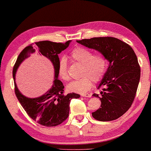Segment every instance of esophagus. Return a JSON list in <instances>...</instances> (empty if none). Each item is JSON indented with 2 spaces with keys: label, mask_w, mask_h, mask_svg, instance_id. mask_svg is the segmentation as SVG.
I'll use <instances>...</instances> for the list:
<instances>
[{
  "label": "esophagus",
  "mask_w": 151,
  "mask_h": 151,
  "mask_svg": "<svg viewBox=\"0 0 151 151\" xmlns=\"http://www.w3.org/2000/svg\"><path fill=\"white\" fill-rule=\"evenodd\" d=\"M81 96L86 97V98H91V95L89 93H82L81 94Z\"/></svg>",
  "instance_id": "34e87169"
}]
</instances>
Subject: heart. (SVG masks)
Instances as JSON below:
<instances>
[{
  "label": "heart",
  "instance_id": "heart-1",
  "mask_svg": "<svg viewBox=\"0 0 151 151\" xmlns=\"http://www.w3.org/2000/svg\"><path fill=\"white\" fill-rule=\"evenodd\" d=\"M72 58L83 65L81 78L68 84L67 90L77 93H84L91 88L93 82H99L102 80L106 73L108 63L107 60L101 53L93 54L92 51L82 47H77L71 53ZM58 75L65 81L70 79L68 71L67 61L65 58L60 60Z\"/></svg>",
  "mask_w": 151,
  "mask_h": 151
}]
</instances>
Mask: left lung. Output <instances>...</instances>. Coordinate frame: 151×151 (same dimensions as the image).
Masks as SVG:
<instances>
[{"label": "left lung", "mask_w": 151, "mask_h": 151, "mask_svg": "<svg viewBox=\"0 0 151 151\" xmlns=\"http://www.w3.org/2000/svg\"><path fill=\"white\" fill-rule=\"evenodd\" d=\"M98 51L109 62L106 73L99 84L102 88L100 109L92 116L102 122L112 121L124 114L133 104L140 79V67L133 49L127 43L113 37H99L77 40Z\"/></svg>", "instance_id": "8db88e82"}]
</instances>
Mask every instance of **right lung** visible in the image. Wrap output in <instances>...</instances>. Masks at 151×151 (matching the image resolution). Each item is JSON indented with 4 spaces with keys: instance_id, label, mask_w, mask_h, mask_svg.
Listing matches in <instances>:
<instances>
[{
    "instance_id": "1",
    "label": "right lung",
    "mask_w": 151,
    "mask_h": 151,
    "mask_svg": "<svg viewBox=\"0 0 151 151\" xmlns=\"http://www.w3.org/2000/svg\"><path fill=\"white\" fill-rule=\"evenodd\" d=\"M71 40L65 43L53 42L45 40L32 43L26 47L18 55L13 69V78L15 93L20 104L33 120L45 127H55L63 123L69 116V104L71 99L79 98V94L72 93L64 94L63 82L58 80V54L69 47ZM37 50L48 58L55 69V79L53 85L40 97L29 99L22 95L15 84V73L22 61Z\"/></svg>"
}]
</instances>
